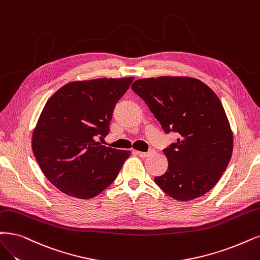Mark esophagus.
<instances>
[{
    "mask_svg": "<svg viewBox=\"0 0 260 260\" xmlns=\"http://www.w3.org/2000/svg\"><path fill=\"white\" fill-rule=\"evenodd\" d=\"M135 153H136V154H137L138 156H140L141 158H146V157H148V156H149V153H146V152H140V151H135Z\"/></svg>",
    "mask_w": 260,
    "mask_h": 260,
    "instance_id": "1",
    "label": "esophagus"
}]
</instances>
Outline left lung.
<instances>
[{
    "label": "left lung",
    "mask_w": 260,
    "mask_h": 260,
    "mask_svg": "<svg viewBox=\"0 0 260 260\" xmlns=\"http://www.w3.org/2000/svg\"><path fill=\"white\" fill-rule=\"evenodd\" d=\"M132 90L145 101L165 133L179 134L164 150L168 169L155 183L176 200L188 201L212 189L233 155L234 135L217 95L190 77L138 79Z\"/></svg>",
    "instance_id": "obj_1"
}]
</instances>
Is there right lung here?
<instances>
[{
    "label": "right lung",
    "mask_w": 260,
    "mask_h": 260,
    "mask_svg": "<svg viewBox=\"0 0 260 260\" xmlns=\"http://www.w3.org/2000/svg\"><path fill=\"white\" fill-rule=\"evenodd\" d=\"M134 77L66 83L47 101L32 135L43 174L62 193L79 199L101 194L117 178L131 151L102 146L117 102Z\"/></svg>",
    "instance_id": "obj_1"
}]
</instances>
